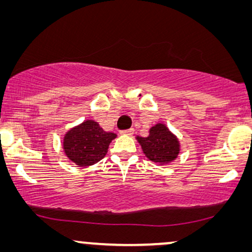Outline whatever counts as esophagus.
<instances>
[{
  "instance_id": "esophagus-1",
  "label": "esophagus",
  "mask_w": 252,
  "mask_h": 252,
  "mask_svg": "<svg viewBox=\"0 0 252 252\" xmlns=\"http://www.w3.org/2000/svg\"><path fill=\"white\" fill-rule=\"evenodd\" d=\"M134 133V128H129V129H125V130H120V134L122 135H132Z\"/></svg>"
}]
</instances>
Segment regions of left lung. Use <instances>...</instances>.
I'll list each match as a JSON object with an SVG mask.
<instances>
[{
  "label": "left lung",
  "mask_w": 252,
  "mask_h": 252,
  "mask_svg": "<svg viewBox=\"0 0 252 252\" xmlns=\"http://www.w3.org/2000/svg\"><path fill=\"white\" fill-rule=\"evenodd\" d=\"M136 140L148 159L159 165L170 164L180 153V142L177 135L163 123L151 127L148 136H136Z\"/></svg>",
  "instance_id": "1"
}]
</instances>
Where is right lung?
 Here are the masks:
<instances>
[{
    "instance_id": "1",
    "label": "right lung",
    "mask_w": 252,
    "mask_h": 252,
    "mask_svg": "<svg viewBox=\"0 0 252 252\" xmlns=\"http://www.w3.org/2000/svg\"><path fill=\"white\" fill-rule=\"evenodd\" d=\"M116 137L117 134L105 132L98 123L88 119L65 133L63 150L75 165L88 167L105 157L110 143Z\"/></svg>"
}]
</instances>
